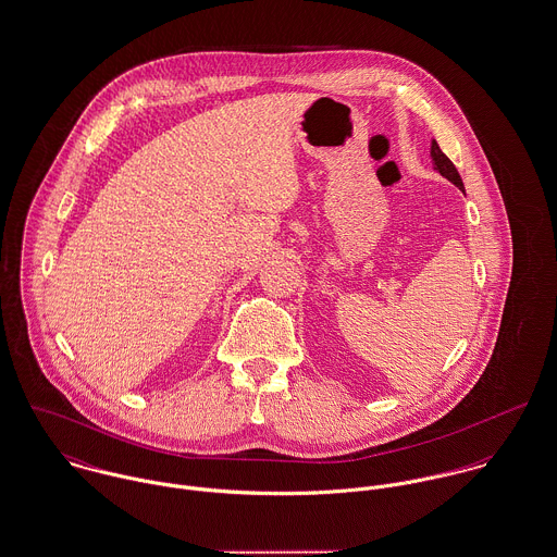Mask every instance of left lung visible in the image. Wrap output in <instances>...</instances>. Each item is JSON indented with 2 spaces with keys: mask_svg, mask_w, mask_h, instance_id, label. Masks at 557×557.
I'll list each match as a JSON object with an SVG mask.
<instances>
[{
  "mask_svg": "<svg viewBox=\"0 0 557 557\" xmlns=\"http://www.w3.org/2000/svg\"><path fill=\"white\" fill-rule=\"evenodd\" d=\"M430 157H432L434 170H436L441 176H445L449 183H454L457 189H461V191H463V183H461V176H459V172H457L454 161H451L445 152L441 151V147H438V143H436V140L432 143Z\"/></svg>",
  "mask_w": 557,
  "mask_h": 557,
  "instance_id": "1",
  "label": "left lung"
}]
</instances>
